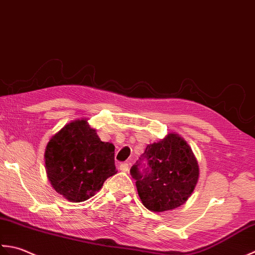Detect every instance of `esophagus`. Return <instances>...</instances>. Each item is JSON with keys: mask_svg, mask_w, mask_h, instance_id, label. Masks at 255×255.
Here are the masks:
<instances>
[{"mask_svg": "<svg viewBox=\"0 0 255 255\" xmlns=\"http://www.w3.org/2000/svg\"><path fill=\"white\" fill-rule=\"evenodd\" d=\"M128 163H122L121 165H120V169L122 170V171H128Z\"/></svg>", "mask_w": 255, "mask_h": 255, "instance_id": "obj_1", "label": "esophagus"}]
</instances>
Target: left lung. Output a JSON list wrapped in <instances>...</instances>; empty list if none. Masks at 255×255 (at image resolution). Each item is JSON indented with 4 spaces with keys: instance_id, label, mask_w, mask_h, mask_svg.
<instances>
[{
    "instance_id": "obj_1",
    "label": "left lung",
    "mask_w": 255,
    "mask_h": 255,
    "mask_svg": "<svg viewBox=\"0 0 255 255\" xmlns=\"http://www.w3.org/2000/svg\"><path fill=\"white\" fill-rule=\"evenodd\" d=\"M129 174L136 180L143 205L160 212L175 209L188 199L198 181L199 168L189 145L170 133L147 145Z\"/></svg>"
}]
</instances>
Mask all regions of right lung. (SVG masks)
<instances>
[{"instance_id":"1","label":"right lung","mask_w":255,"mask_h":255,"mask_svg":"<svg viewBox=\"0 0 255 255\" xmlns=\"http://www.w3.org/2000/svg\"><path fill=\"white\" fill-rule=\"evenodd\" d=\"M45 164L54 189L74 202L89 199L117 174L113 144L102 142L86 120L67 124L50 138Z\"/></svg>"}]
</instances>
